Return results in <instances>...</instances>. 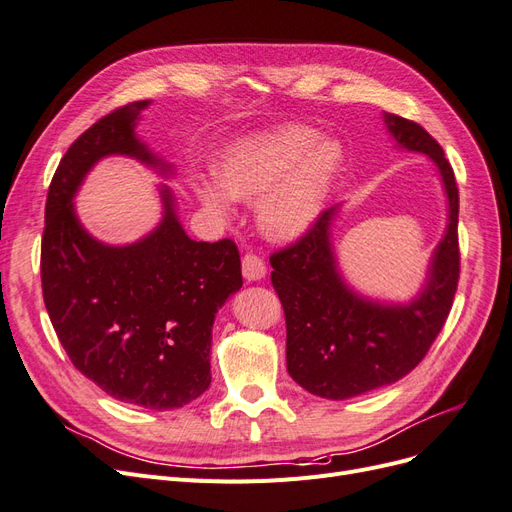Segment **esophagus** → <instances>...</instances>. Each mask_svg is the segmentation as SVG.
<instances>
[{"label": "esophagus", "instance_id": "1", "mask_svg": "<svg viewBox=\"0 0 512 512\" xmlns=\"http://www.w3.org/2000/svg\"><path fill=\"white\" fill-rule=\"evenodd\" d=\"M241 265H243V277L247 282H258L267 275L265 262H262V258L256 254H245Z\"/></svg>", "mask_w": 512, "mask_h": 512}]
</instances>
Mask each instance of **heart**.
<instances>
[{"mask_svg": "<svg viewBox=\"0 0 512 512\" xmlns=\"http://www.w3.org/2000/svg\"><path fill=\"white\" fill-rule=\"evenodd\" d=\"M342 158L333 138H316L305 126H280L230 145L215 164V179L232 198L258 200L256 215L265 235L290 241L318 220ZM223 193L198 185L209 209L228 213L230 198Z\"/></svg>", "mask_w": 512, "mask_h": 512, "instance_id": "heart-1", "label": "heart"}]
</instances>
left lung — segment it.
I'll list each match as a JSON object with an SVG mask.
<instances>
[{
  "mask_svg": "<svg viewBox=\"0 0 512 512\" xmlns=\"http://www.w3.org/2000/svg\"><path fill=\"white\" fill-rule=\"evenodd\" d=\"M399 147L436 162L448 196L446 235L431 258L423 292L408 305H386L352 292L337 271L329 239L337 207L305 235L271 254V282L286 316L290 378L324 399H348L404 378L442 331L459 282V190L453 166L423 126L384 113Z\"/></svg>",
  "mask_w": 512,
  "mask_h": 512,
  "instance_id": "8db88e82",
  "label": "left lung"
}]
</instances>
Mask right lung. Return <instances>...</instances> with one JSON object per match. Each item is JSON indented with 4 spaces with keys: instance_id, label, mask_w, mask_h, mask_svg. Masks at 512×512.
Listing matches in <instances>:
<instances>
[{
    "instance_id": "1",
    "label": "right lung",
    "mask_w": 512,
    "mask_h": 512,
    "mask_svg": "<svg viewBox=\"0 0 512 512\" xmlns=\"http://www.w3.org/2000/svg\"><path fill=\"white\" fill-rule=\"evenodd\" d=\"M149 100L98 119L61 158L44 209L42 297L72 365L104 393L151 410L190 404L211 384V327L243 284L232 239L194 241L181 228L173 194L145 239L113 247L81 226L72 198L104 156L166 166L138 141L136 119Z\"/></svg>"
}]
</instances>
